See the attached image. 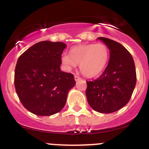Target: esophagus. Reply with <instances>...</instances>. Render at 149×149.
<instances>
[{"label": "esophagus", "instance_id": "34e87169", "mask_svg": "<svg viewBox=\"0 0 149 149\" xmlns=\"http://www.w3.org/2000/svg\"><path fill=\"white\" fill-rule=\"evenodd\" d=\"M81 77H79V76H77V75H74V80H75L76 81H79V80H81Z\"/></svg>", "mask_w": 149, "mask_h": 149}]
</instances>
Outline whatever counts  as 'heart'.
<instances>
[{
    "mask_svg": "<svg viewBox=\"0 0 149 149\" xmlns=\"http://www.w3.org/2000/svg\"><path fill=\"white\" fill-rule=\"evenodd\" d=\"M62 63L70 70L79 64L84 75L93 77L104 70L109 60V50L104 44H89L76 46L71 49L70 55L63 54Z\"/></svg>",
    "mask_w": 149,
    "mask_h": 149,
    "instance_id": "1",
    "label": "heart"
}]
</instances>
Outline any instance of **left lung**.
<instances>
[{
    "label": "left lung",
    "instance_id": "8db88e82",
    "mask_svg": "<svg viewBox=\"0 0 149 149\" xmlns=\"http://www.w3.org/2000/svg\"><path fill=\"white\" fill-rule=\"evenodd\" d=\"M98 39L107 46L110 60L98 78L86 81V95L93 110L111 113L125 106L131 99L136 86V68L131 54L120 43L104 37Z\"/></svg>",
    "mask_w": 149,
    "mask_h": 149
}]
</instances>
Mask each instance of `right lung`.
I'll return each instance as SVG.
<instances>
[{"label": "right lung", "instance_id": "right-lung-1", "mask_svg": "<svg viewBox=\"0 0 149 149\" xmlns=\"http://www.w3.org/2000/svg\"><path fill=\"white\" fill-rule=\"evenodd\" d=\"M66 45L42 41L19 56L14 84L23 106L37 116L60 112L66 102L68 91L75 81L71 73L60 70L61 55Z\"/></svg>", "mask_w": 149, "mask_h": 149}]
</instances>
